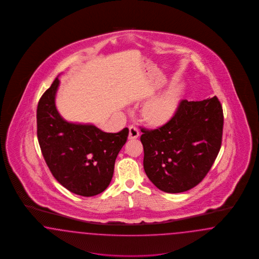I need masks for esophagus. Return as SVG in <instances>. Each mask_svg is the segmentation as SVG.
Instances as JSON below:
<instances>
[{
	"instance_id": "obj_1",
	"label": "esophagus",
	"mask_w": 259,
	"mask_h": 259,
	"mask_svg": "<svg viewBox=\"0 0 259 259\" xmlns=\"http://www.w3.org/2000/svg\"><path fill=\"white\" fill-rule=\"evenodd\" d=\"M140 136V133H139V130L135 127V126H130L129 127V136H128V139L129 140H135V139H137L138 137Z\"/></svg>"
}]
</instances>
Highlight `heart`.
Returning a JSON list of instances; mask_svg holds the SVG:
<instances>
[{
  "label": "heart",
  "instance_id": "obj_1",
  "mask_svg": "<svg viewBox=\"0 0 259 259\" xmlns=\"http://www.w3.org/2000/svg\"><path fill=\"white\" fill-rule=\"evenodd\" d=\"M182 90L181 85L174 84L148 100L143 108V115L146 122L153 126H161L168 122L178 108Z\"/></svg>",
  "mask_w": 259,
  "mask_h": 259
}]
</instances>
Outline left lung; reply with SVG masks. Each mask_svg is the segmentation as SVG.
<instances>
[{
    "label": "left lung",
    "instance_id": "obj_1",
    "mask_svg": "<svg viewBox=\"0 0 259 259\" xmlns=\"http://www.w3.org/2000/svg\"><path fill=\"white\" fill-rule=\"evenodd\" d=\"M223 108L217 96L202 101L182 100L166 124L142 128L144 168L159 190L176 194L197 186L221 149Z\"/></svg>",
    "mask_w": 259,
    "mask_h": 259
}]
</instances>
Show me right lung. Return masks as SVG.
I'll list each match as a JSON object with an SVG mask.
<instances>
[{"label":"right lung","instance_id":"add662e5","mask_svg":"<svg viewBox=\"0 0 259 259\" xmlns=\"http://www.w3.org/2000/svg\"><path fill=\"white\" fill-rule=\"evenodd\" d=\"M59 85L56 78L37 106V139L42 155L61 185L79 196H96L111 183L115 159L129 130L106 133L93 124L66 121L55 102Z\"/></svg>","mask_w":259,"mask_h":259}]
</instances>
